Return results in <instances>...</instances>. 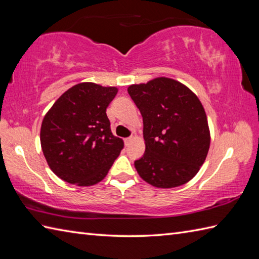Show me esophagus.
<instances>
[{
  "instance_id": "esophagus-1",
  "label": "esophagus",
  "mask_w": 259,
  "mask_h": 259,
  "mask_svg": "<svg viewBox=\"0 0 259 259\" xmlns=\"http://www.w3.org/2000/svg\"><path fill=\"white\" fill-rule=\"evenodd\" d=\"M133 140H134V137H129V138H125V139H124V144H125V146L130 145L131 142H133Z\"/></svg>"
}]
</instances>
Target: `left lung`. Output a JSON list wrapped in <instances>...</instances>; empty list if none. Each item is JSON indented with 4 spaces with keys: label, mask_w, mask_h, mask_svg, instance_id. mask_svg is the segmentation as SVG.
Instances as JSON below:
<instances>
[{
    "label": "left lung",
    "mask_w": 259,
    "mask_h": 259,
    "mask_svg": "<svg viewBox=\"0 0 259 259\" xmlns=\"http://www.w3.org/2000/svg\"><path fill=\"white\" fill-rule=\"evenodd\" d=\"M128 92L144 120L146 151L135 161L139 176L157 188L188 183L205 162L210 146L200 100L181 82L164 76L131 84Z\"/></svg>",
    "instance_id": "obj_1"
}]
</instances>
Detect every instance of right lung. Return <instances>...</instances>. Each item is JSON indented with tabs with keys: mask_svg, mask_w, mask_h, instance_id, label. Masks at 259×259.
Wrapping results in <instances>:
<instances>
[{
	"mask_svg": "<svg viewBox=\"0 0 259 259\" xmlns=\"http://www.w3.org/2000/svg\"><path fill=\"white\" fill-rule=\"evenodd\" d=\"M115 87L82 82L65 91L45 115L40 140L49 167L59 178L92 186L106 177L123 140L112 135L107 108Z\"/></svg>",
	"mask_w": 259,
	"mask_h": 259,
	"instance_id": "right-lung-1",
	"label": "right lung"
}]
</instances>
